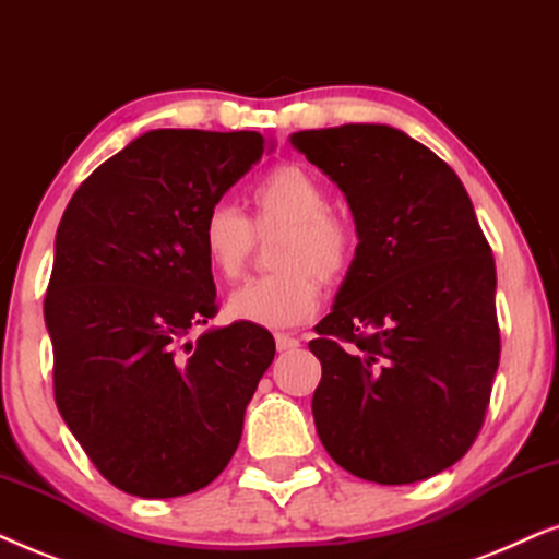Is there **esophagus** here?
Returning a JSON list of instances; mask_svg holds the SVG:
<instances>
[{"instance_id": "obj_1", "label": "esophagus", "mask_w": 559, "mask_h": 559, "mask_svg": "<svg viewBox=\"0 0 559 559\" xmlns=\"http://www.w3.org/2000/svg\"><path fill=\"white\" fill-rule=\"evenodd\" d=\"M275 347H278V353H292V349L299 347V340L292 337V334H275Z\"/></svg>"}]
</instances>
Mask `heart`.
<instances>
[{
    "label": "heart",
    "mask_w": 559,
    "mask_h": 559,
    "mask_svg": "<svg viewBox=\"0 0 559 559\" xmlns=\"http://www.w3.org/2000/svg\"><path fill=\"white\" fill-rule=\"evenodd\" d=\"M258 229L286 227L275 263L281 271L245 281L227 301L237 322L288 330L307 322L322 304V275L340 273L353 255V233L330 210L324 186L301 166H278L252 189ZM252 222L233 202H217L202 219V250L214 271L240 273L252 248Z\"/></svg>",
    "instance_id": "1"
}]
</instances>
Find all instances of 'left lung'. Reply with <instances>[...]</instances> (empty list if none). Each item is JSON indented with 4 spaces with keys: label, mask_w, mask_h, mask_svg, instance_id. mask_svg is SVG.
<instances>
[{
    "label": "left lung",
    "mask_w": 559,
    "mask_h": 559,
    "mask_svg": "<svg viewBox=\"0 0 559 559\" xmlns=\"http://www.w3.org/2000/svg\"><path fill=\"white\" fill-rule=\"evenodd\" d=\"M345 193L357 248L309 349L311 412L340 467L381 486L448 471L486 419L501 357L496 263L463 181L389 124L294 132Z\"/></svg>",
    "instance_id": "8db88e82"
}]
</instances>
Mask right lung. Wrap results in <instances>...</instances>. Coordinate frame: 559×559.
Returning a JSON list of instances; mask_svg holds the SVG:
<instances>
[{
	"mask_svg": "<svg viewBox=\"0 0 559 559\" xmlns=\"http://www.w3.org/2000/svg\"><path fill=\"white\" fill-rule=\"evenodd\" d=\"M265 151L258 132L151 130L79 186L58 225L46 294L56 404L124 493H193L240 444L271 332H189L217 314L204 214Z\"/></svg>",
	"mask_w": 559,
	"mask_h": 559,
	"instance_id": "add662e5",
	"label": "right lung"
}]
</instances>
